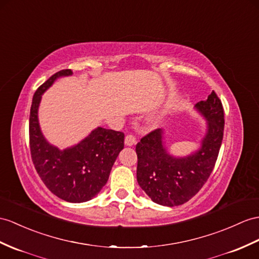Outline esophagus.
I'll list each match as a JSON object with an SVG mask.
<instances>
[{"instance_id":"esophagus-1","label":"esophagus","mask_w":259,"mask_h":259,"mask_svg":"<svg viewBox=\"0 0 259 259\" xmlns=\"http://www.w3.org/2000/svg\"><path fill=\"white\" fill-rule=\"evenodd\" d=\"M136 144V137L133 134H127L125 137V145L126 146H133Z\"/></svg>"}]
</instances>
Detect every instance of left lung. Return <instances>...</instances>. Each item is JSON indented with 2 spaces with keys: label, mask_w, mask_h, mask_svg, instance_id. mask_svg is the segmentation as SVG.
<instances>
[{
  "label": "left lung",
  "mask_w": 259,
  "mask_h": 259,
  "mask_svg": "<svg viewBox=\"0 0 259 259\" xmlns=\"http://www.w3.org/2000/svg\"><path fill=\"white\" fill-rule=\"evenodd\" d=\"M195 108L207 119L202 146L185 158L170 156L162 145L161 130H154L136 145L137 181L148 197L166 206L186 203L209 179L215 165L224 131V110L217 93Z\"/></svg>",
  "instance_id": "1"
}]
</instances>
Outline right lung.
I'll use <instances>...</instances> for the list:
<instances>
[{"label":"right lung","mask_w":259,"mask_h":259,"mask_svg":"<svg viewBox=\"0 0 259 259\" xmlns=\"http://www.w3.org/2000/svg\"><path fill=\"white\" fill-rule=\"evenodd\" d=\"M70 69L53 74L36 90L29 114V147L31 160L45 186L68 202H85L97 195L106 182L113 163L124 148V133L98 127L71 148L59 150L44 138L37 112L41 94Z\"/></svg>","instance_id":"right-lung-1"}]
</instances>
